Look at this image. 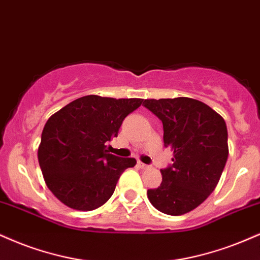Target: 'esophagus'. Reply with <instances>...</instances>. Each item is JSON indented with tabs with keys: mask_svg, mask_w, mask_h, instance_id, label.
Segmentation results:
<instances>
[{
	"mask_svg": "<svg viewBox=\"0 0 260 260\" xmlns=\"http://www.w3.org/2000/svg\"><path fill=\"white\" fill-rule=\"evenodd\" d=\"M137 166H138L139 168H142V170H145V168H149L148 165L143 164V162H140V161H138V164H137Z\"/></svg>",
	"mask_w": 260,
	"mask_h": 260,
	"instance_id": "34e87169",
	"label": "esophagus"
}]
</instances>
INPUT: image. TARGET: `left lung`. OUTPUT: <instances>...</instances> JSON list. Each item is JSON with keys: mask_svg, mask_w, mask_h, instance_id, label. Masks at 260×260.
<instances>
[{"mask_svg": "<svg viewBox=\"0 0 260 260\" xmlns=\"http://www.w3.org/2000/svg\"><path fill=\"white\" fill-rule=\"evenodd\" d=\"M144 106L164 124V143L173 151V165L161 170L162 181L148 199L165 214L195 209L213 192L229 155L224 118L200 100L145 99Z\"/></svg>", "mask_w": 260, "mask_h": 260, "instance_id": "obj_1", "label": "left lung"}]
</instances>
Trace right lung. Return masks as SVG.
I'll return each instance as SVG.
<instances>
[{"label":"right lung","instance_id":"obj_1","mask_svg":"<svg viewBox=\"0 0 260 260\" xmlns=\"http://www.w3.org/2000/svg\"><path fill=\"white\" fill-rule=\"evenodd\" d=\"M143 99L86 95L53 114L43 127L37 157L47 187L76 211H93L111 198L136 158L108 154L122 121Z\"/></svg>","mask_w":260,"mask_h":260}]
</instances>
